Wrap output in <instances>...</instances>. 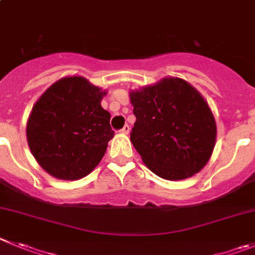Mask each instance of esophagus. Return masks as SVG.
Instances as JSON below:
<instances>
[{"instance_id": "esophagus-1", "label": "esophagus", "mask_w": 255, "mask_h": 255, "mask_svg": "<svg viewBox=\"0 0 255 255\" xmlns=\"http://www.w3.org/2000/svg\"><path fill=\"white\" fill-rule=\"evenodd\" d=\"M120 132H123V134H129V132H130V126L129 125H125L123 128V129L120 130Z\"/></svg>"}]
</instances>
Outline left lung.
Listing matches in <instances>:
<instances>
[{"label": "left lung", "instance_id": "obj_1", "mask_svg": "<svg viewBox=\"0 0 255 255\" xmlns=\"http://www.w3.org/2000/svg\"><path fill=\"white\" fill-rule=\"evenodd\" d=\"M136 121L130 140L146 167L170 181L188 178L209 162L216 124L204 97L181 78H164L130 93Z\"/></svg>", "mask_w": 255, "mask_h": 255}]
</instances>
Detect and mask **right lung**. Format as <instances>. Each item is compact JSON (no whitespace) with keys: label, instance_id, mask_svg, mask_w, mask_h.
I'll return each instance as SVG.
<instances>
[{"label":"right lung","instance_id":"right-lung-1","mask_svg":"<svg viewBox=\"0 0 255 255\" xmlns=\"http://www.w3.org/2000/svg\"><path fill=\"white\" fill-rule=\"evenodd\" d=\"M101 92L83 77L59 79L32 107L26 136L41 168L55 178L74 181L99 164L114 137Z\"/></svg>","mask_w":255,"mask_h":255}]
</instances>
